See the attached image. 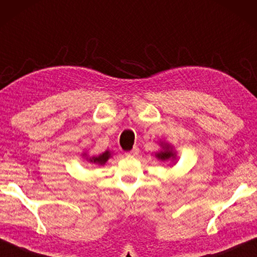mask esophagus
Instances as JSON below:
<instances>
[{
    "label": "esophagus",
    "mask_w": 257,
    "mask_h": 257,
    "mask_svg": "<svg viewBox=\"0 0 257 257\" xmlns=\"http://www.w3.org/2000/svg\"><path fill=\"white\" fill-rule=\"evenodd\" d=\"M139 152H140L139 148H137V147H134V148L132 149V150L125 152V156H127V157H136L137 155H139Z\"/></svg>",
    "instance_id": "1"
}]
</instances>
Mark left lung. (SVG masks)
Here are the masks:
<instances>
[{
  "mask_svg": "<svg viewBox=\"0 0 257 257\" xmlns=\"http://www.w3.org/2000/svg\"><path fill=\"white\" fill-rule=\"evenodd\" d=\"M157 157L162 160H167V159H170L171 157H173V153H172V151H170V150H166V151H162L160 153H157Z\"/></svg>",
  "mask_w": 257,
  "mask_h": 257,
  "instance_id": "obj_1",
  "label": "left lung"
}]
</instances>
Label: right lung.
Here are the masks:
<instances>
[{"mask_svg":"<svg viewBox=\"0 0 257 257\" xmlns=\"http://www.w3.org/2000/svg\"><path fill=\"white\" fill-rule=\"evenodd\" d=\"M109 152L106 151L102 153V155L98 156V157H93V158H90V162L91 163H94V164H99V165H104V164L108 160L109 158Z\"/></svg>","mask_w":257,"mask_h":257,"instance_id":"right-lung-1","label":"right lung"}]
</instances>
